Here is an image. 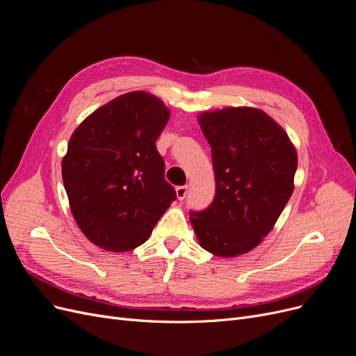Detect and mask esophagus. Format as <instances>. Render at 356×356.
<instances>
[{
	"mask_svg": "<svg viewBox=\"0 0 356 356\" xmlns=\"http://www.w3.org/2000/svg\"><path fill=\"white\" fill-rule=\"evenodd\" d=\"M187 190H188V187H187V186H179V187H177V188H175V193H177V197H178V200H184V199H186V196H187Z\"/></svg>",
	"mask_w": 356,
	"mask_h": 356,
	"instance_id": "esophagus-1",
	"label": "esophagus"
}]
</instances>
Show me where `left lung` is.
Listing matches in <instances>:
<instances>
[{
    "mask_svg": "<svg viewBox=\"0 0 356 356\" xmlns=\"http://www.w3.org/2000/svg\"><path fill=\"white\" fill-rule=\"evenodd\" d=\"M212 152L215 197L190 221L203 250L230 258L261 243L294 190L297 152L284 129L250 106L202 113Z\"/></svg>",
    "mask_w": 356,
    "mask_h": 356,
    "instance_id": "8db88e82",
    "label": "left lung"
}]
</instances>
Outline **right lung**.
Returning <instances> with one entry per match:
<instances>
[{
    "label": "right lung",
    "instance_id": "1",
    "mask_svg": "<svg viewBox=\"0 0 356 356\" xmlns=\"http://www.w3.org/2000/svg\"><path fill=\"white\" fill-rule=\"evenodd\" d=\"M169 110L154 95L129 92L75 129L62 159L70 208L83 234L110 252L143 245L177 199L156 139Z\"/></svg>",
    "mask_w": 356,
    "mask_h": 356
}]
</instances>
